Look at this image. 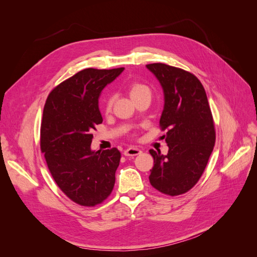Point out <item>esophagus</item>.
<instances>
[{
	"label": "esophagus",
	"mask_w": 257,
	"mask_h": 257,
	"mask_svg": "<svg viewBox=\"0 0 257 257\" xmlns=\"http://www.w3.org/2000/svg\"><path fill=\"white\" fill-rule=\"evenodd\" d=\"M124 155L125 157H135V155H138L142 153V150L139 149V148H136V147H130L127 148L126 150H124Z\"/></svg>",
	"instance_id": "34e87169"
}]
</instances>
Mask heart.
Wrapping results in <instances>:
<instances>
[{"mask_svg": "<svg viewBox=\"0 0 257 257\" xmlns=\"http://www.w3.org/2000/svg\"><path fill=\"white\" fill-rule=\"evenodd\" d=\"M128 93H130L131 97L134 99V98L141 96V95H144V94H151V91H150V88L148 87V85H146L145 83L135 81V82H132L128 85ZM112 103H113L112 96H109L106 99V103H105V111L106 112H109L111 110Z\"/></svg>", "mask_w": 257, "mask_h": 257, "instance_id": "b5f03b06", "label": "heart"}]
</instances>
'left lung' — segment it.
Returning <instances> with one entry per match:
<instances>
[{
	"mask_svg": "<svg viewBox=\"0 0 257 257\" xmlns=\"http://www.w3.org/2000/svg\"><path fill=\"white\" fill-rule=\"evenodd\" d=\"M164 91L160 127L167 155L151 149L154 160L149 180L169 196L189 192L203 175L215 144V128L204 85L192 73L164 63L147 64Z\"/></svg>",
	"mask_w": 257,
	"mask_h": 257,
	"instance_id": "left-lung-1",
	"label": "left lung"
}]
</instances>
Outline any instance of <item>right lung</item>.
Returning <instances> with one entry per match:
<instances>
[{
    "mask_svg": "<svg viewBox=\"0 0 257 257\" xmlns=\"http://www.w3.org/2000/svg\"><path fill=\"white\" fill-rule=\"evenodd\" d=\"M124 67L85 68L58 84L46 100L41 124V151L60 190L83 207L110 195L121 153L92 151V132L103 122L98 96Z\"/></svg>",
    "mask_w": 257,
    "mask_h": 257,
    "instance_id": "add662e5",
    "label": "right lung"
}]
</instances>
